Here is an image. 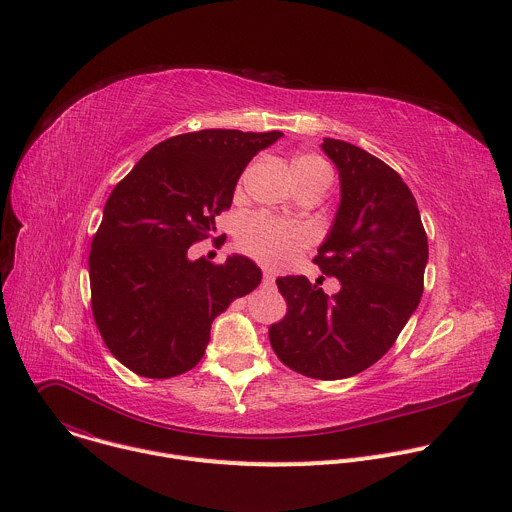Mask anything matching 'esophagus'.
I'll use <instances>...</instances> for the list:
<instances>
[{"label": "esophagus", "instance_id": "34e87169", "mask_svg": "<svg viewBox=\"0 0 512 512\" xmlns=\"http://www.w3.org/2000/svg\"><path fill=\"white\" fill-rule=\"evenodd\" d=\"M263 283H265V285H269V287H271V285H275V275H273V271H271V269H265V271H263Z\"/></svg>", "mask_w": 512, "mask_h": 512}]
</instances>
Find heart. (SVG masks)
I'll use <instances>...</instances> for the list:
<instances>
[{
	"label": "heart",
	"instance_id": "b5f03b06",
	"mask_svg": "<svg viewBox=\"0 0 512 512\" xmlns=\"http://www.w3.org/2000/svg\"><path fill=\"white\" fill-rule=\"evenodd\" d=\"M291 170H294L296 180L308 178L314 174H330L328 164L318 156L296 158L291 162ZM306 243H308L306 231L287 227L265 214L247 218L239 231L241 249L271 267H283L294 261L298 253L306 247Z\"/></svg>",
	"mask_w": 512,
	"mask_h": 512
}]
</instances>
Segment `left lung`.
Here are the masks:
<instances>
[{
  "label": "left lung",
  "instance_id": "obj_1",
  "mask_svg": "<svg viewBox=\"0 0 512 512\" xmlns=\"http://www.w3.org/2000/svg\"><path fill=\"white\" fill-rule=\"evenodd\" d=\"M338 168L340 206L314 263L336 277L334 296L304 275L277 279L287 302L269 342L291 371L336 381L362 373L397 340L417 310L427 235L403 178L356 145L326 137Z\"/></svg>",
  "mask_w": 512,
  "mask_h": 512
}]
</instances>
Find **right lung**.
Segmentation results:
<instances>
[{"label": "right lung", "instance_id": "add662e5", "mask_svg": "<svg viewBox=\"0 0 512 512\" xmlns=\"http://www.w3.org/2000/svg\"><path fill=\"white\" fill-rule=\"evenodd\" d=\"M281 135L182 133L154 145L113 188L91 243V308L107 348L135 375L194 369L212 320L261 283L243 255L210 263L188 259V249L216 231L247 164Z\"/></svg>", "mask_w": 512, "mask_h": 512}]
</instances>
